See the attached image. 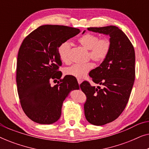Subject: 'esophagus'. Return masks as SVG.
I'll return each mask as SVG.
<instances>
[{"instance_id": "obj_1", "label": "esophagus", "mask_w": 149, "mask_h": 149, "mask_svg": "<svg viewBox=\"0 0 149 149\" xmlns=\"http://www.w3.org/2000/svg\"><path fill=\"white\" fill-rule=\"evenodd\" d=\"M77 81H78V83H79V85H80V84H81V83L83 82L82 79H77Z\"/></svg>"}]
</instances>
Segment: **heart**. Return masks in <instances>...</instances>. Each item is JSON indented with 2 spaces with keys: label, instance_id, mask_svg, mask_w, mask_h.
Here are the masks:
<instances>
[{
  "label": "heart",
  "instance_id": "1",
  "mask_svg": "<svg viewBox=\"0 0 149 149\" xmlns=\"http://www.w3.org/2000/svg\"><path fill=\"white\" fill-rule=\"evenodd\" d=\"M78 42L85 49L89 50L90 58L96 62H102L109 54L111 42L108 38H101L95 34L87 33L78 38ZM71 49V42L69 40L62 42L58 48V53L60 60L67 62ZM93 65L91 63L84 64H74L66 68L65 73L78 79H82L87 74Z\"/></svg>",
  "mask_w": 149,
  "mask_h": 149
}]
</instances>
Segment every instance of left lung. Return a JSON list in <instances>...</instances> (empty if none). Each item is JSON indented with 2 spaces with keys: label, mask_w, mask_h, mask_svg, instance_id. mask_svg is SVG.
I'll return each mask as SVG.
<instances>
[{
  "label": "left lung",
  "mask_w": 149,
  "mask_h": 149,
  "mask_svg": "<svg viewBox=\"0 0 149 149\" xmlns=\"http://www.w3.org/2000/svg\"><path fill=\"white\" fill-rule=\"evenodd\" d=\"M87 30L109 36L111 42L107 58L89 74L102 87L91 86L87 81L80 85L87 96L85 118L91 124L100 126L119 117L127 105L135 80V52L127 36L117 26Z\"/></svg>",
  "instance_id": "1"
}]
</instances>
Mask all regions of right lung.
<instances>
[{
    "label": "right lung",
    "mask_w": 149,
    "mask_h": 149,
    "mask_svg": "<svg viewBox=\"0 0 149 149\" xmlns=\"http://www.w3.org/2000/svg\"><path fill=\"white\" fill-rule=\"evenodd\" d=\"M81 30L65 26H40L26 36L17 55V82L22 109L32 121L52 124L60 119L64 100L71 91L79 89L72 76L61 79L62 62L58 48ZM60 79L52 87L50 82Z\"/></svg>",
    "instance_id": "add662e5"
}]
</instances>
